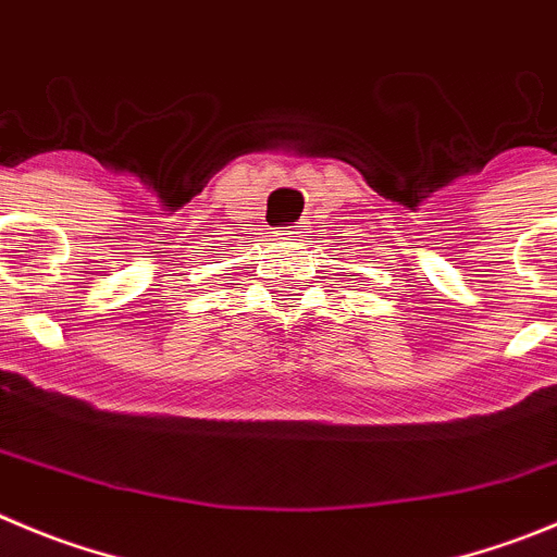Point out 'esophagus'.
<instances>
[{"mask_svg": "<svg viewBox=\"0 0 557 557\" xmlns=\"http://www.w3.org/2000/svg\"><path fill=\"white\" fill-rule=\"evenodd\" d=\"M308 233H310L308 225H305V222H299V225H290V227H285V231H280V236L288 238V242H302Z\"/></svg>", "mask_w": 557, "mask_h": 557, "instance_id": "esophagus-1", "label": "esophagus"}]
</instances>
